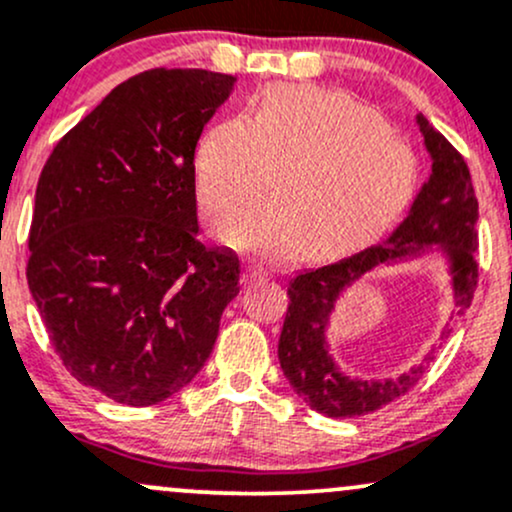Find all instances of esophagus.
Instances as JSON below:
<instances>
[{"instance_id": "esophagus-1", "label": "esophagus", "mask_w": 512, "mask_h": 512, "mask_svg": "<svg viewBox=\"0 0 512 512\" xmlns=\"http://www.w3.org/2000/svg\"><path fill=\"white\" fill-rule=\"evenodd\" d=\"M257 282H265V272H260V269H245L243 286H252Z\"/></svg>"}]
</instances>
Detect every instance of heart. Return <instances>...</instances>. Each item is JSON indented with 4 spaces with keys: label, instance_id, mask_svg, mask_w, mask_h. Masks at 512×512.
Wrapping results in <instances>:
<instances>
[{
    "label": "heart",
    "instance_id": "heart-1",
    "mask_svg": "<svg viewBox=\"0 0 512 512\" xmlns=\"http://www.w3.org/2000/svg\"><path fill=\"white\" fill-rule=\"evenodd\" d=\"M415 170L411 145L372 111L294 84L269 87L247 119L213 126L194 160L199 209L226 243H240L274 174L277 201L247 238L272 260L372 240L406 206Z\"/></svg>",
    "mask_w": 512,
    "mask_h": 512
}]
</instances>
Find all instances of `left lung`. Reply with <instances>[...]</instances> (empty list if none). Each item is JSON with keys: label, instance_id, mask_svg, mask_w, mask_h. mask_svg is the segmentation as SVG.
Returning a JSON list of instances; mask_svg holds the SVG:
<instances>
[{"label": "left lung", "instance_id": "left-lung-1", "mask_svg": "<svg viewBox=\"0 0 512 512\" xmlns=\"http://www.w3.org/2000/svg\"><path fill=\"white\" fill-rule=\"evenodd\" d=\"M418 126L432 157V172L401 226L393 230L386 243L372 245L313 272L296 274L286 291L289 308L279 335V364L296 396L328 418H357L389 406L418 384L425 374V364L432 359L430 352L425 362L411 372L384 381L350 379L338 372L333 357L328 355L325 325L345 286L362 279L374 267L418 257L432 245L445 250L449 257L457 316L469 308L479 284V201L469 167L462 153L432 128L423 114H418Z\"/></svg>", "mask_w": 512, "mask_h": 512}]
</instances>
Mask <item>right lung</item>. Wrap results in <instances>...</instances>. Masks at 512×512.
I'll return each instance as SVG.
<instances>
[{
    "label": "right lung",
    "mask_w": 512,
    "mask_h": 512,
    "mask_svg": "<svg viewBox=\"0 0 512 512\" xmlns=\"http://www.w3.org/2000/svg\"><path fill=\"white\" fill-rule=\"evenodd\" d=\"M235 77L155 67L111 89L43 165L26 279L89 389L155 406L209 359L238 255L196 240L194 150Z\"/></svg>",
    "instance_id": "obj_1"
}]
</instances>
